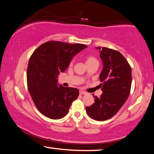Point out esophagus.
Wrapping results in <instances>:
<instances>
[{
	"instance_id": "obj_1",
	"label": "esophagus",
	"mask_w": 154,
	"mask_h": 154,
	"mask_svg": "<svg viewBox=\"0 0 154 154\" xmlns=\"http://www.w3.org/2000/svg\"><path fill=\"white\" fill-rule=\"evenodd\" d=\"M79 94H86V92H84V91H82V90H80L79 91Z\"/></svg>"
}]
</instances>
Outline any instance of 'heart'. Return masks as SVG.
<instances>
[{
    "label": "heart",
    "mask_w": 154,
    "mask_h": 154,
    "mask_svg": "<svg viewBox=\"0 0 154 154\" xmlns=\"http://www.w3.org/2000/svg\"><path fill=\"white\" fill-rule=\"evenodd\" d=\"M85 62H86V64H92V63H98V60L97 58H96L95 56H94L92 55H88L85 56ZM72 64H73V60H72L71 62H70V66H72Z\"/></svg>",
    "instance_id": "heart-1"
}]
</instances>
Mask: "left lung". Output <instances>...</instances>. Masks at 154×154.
Instances as JSON below:
<instances>
[{"mask_svg": "<svg viewBox=\"0 0 154 154\" xmlns=\"http://www.w3.org/2000/svg\"><path fill=\"white\" fill-rule=\"evenodd\" d=\"M103 62L100 75L103 94L94 96V103L86 106L88 116L97 121H105L114 116L130 94L132 83L131 66L120 52L107 48L97 47Z\"/></svg>", "mask_w": 154, "mask_h": 154, "instance_id": "8db88e82", "label": "left lung"}]
</instances>
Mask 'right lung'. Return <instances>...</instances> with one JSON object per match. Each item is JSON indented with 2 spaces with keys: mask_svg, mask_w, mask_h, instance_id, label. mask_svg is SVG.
Returning a JSON list of instances; mask_svg holds the SVG:
<instances>
[{
  "mask_svg": "<svg viewBox=\"0 0 154 154\" xmlns=\"http://www.w3.org/2000/svg\"><path fill=\"white\" fill-rule=\"evenodd\" d=\"M83 44L50 41L43 43L31 55L27 68V85L36 107L52 119H61L69 113L79 90L58 87V76L67 69L72 58L86 48Z\"/></svg>",
  "mask_w": 154,
  "mask_h": 154,
  "instance_id": "add662e5",
  "label": "right lung"
}]
</instances>
